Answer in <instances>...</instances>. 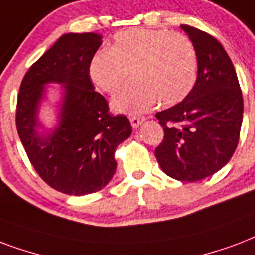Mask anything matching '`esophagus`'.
<instances>
[{
    "mask_svg": "<svg viewBox=\"0 0 255 255\" xmlns=\"http://www.w3.org/2000/svg\"><path fill=\"white\" fill-rule=\"evenodd\" d=\"M129 122H131L132 127L137 128L143 122H144V118H143V116H131V118H129Z\"/></svg>",
    "mask_w": 255,
    "mask_h": 255,
    "instance_id": "1",
    "label": "esophagus"
}]
</instances>
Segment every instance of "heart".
<instances>
[{
	"label": "heart",
	"instance_id": "b5f03b06",
	"mask_svg": "<svg viewBox=\"0 0 255 255\" xmlns=\"http://www.w3.org/2000/svg\"><path fill=\"white\" fill-rule=\"evenodd\" d=\"M129 71L133 80L112 99L115 111L141 114L158 100L174 106L195 85L197 50L180 33L135 28L118 33L110 50L96 52L88 67L92 83L106 93L118 91Z\"/></svg>",
	"mask_w": 255,
	"mask_h": 255
}]
</instances>
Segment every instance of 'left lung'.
Instances as JSON below:
<instances>
[{
    "instance_id": "left-lung-1",
    "label": "left lung",
    "mask_w": 255,
    "mask_h": 255,
    "mask_svg": "<svg viewBox=\"0 0 255 255\" xmlns=\"http://www.w3.org/2000/svg\"><path fill=\"white\" fill-rule=\"evenodd\" d=\"M197 50L198 76L183 102L155 115L164 129L155 149L171 178L197 182L226 166L240 140L244 99L234 65L209 33L182 25Z\"/></svg>"
}]
</instances>
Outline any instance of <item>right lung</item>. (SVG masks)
Here are the masks:
<instances>
[{"mask_svg":"<svg viewBox=\"0 0 255 255\" xmlns=\"http://www.w3.org/2000/svg\"><path fill=\"white\" fill-rule=\"evenodd\" d=\"M100 45L97 33L61 36L25 73L17 97L15 126L29 160L46 184L68 195L106 187L116 171L115 151L132 132L127 116L111 115L89 77ZM48 82L63 84L64 97L59 126L41 135L36 114Z\"/></svg>","mask_w":255,"mask_h":255,"instance_id":"right-lung-1","label":"right lung"}]
</instances>
